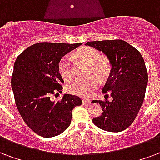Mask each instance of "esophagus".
<instances>
[{"label": "esophagus", "instance_id": "34e87169", "mask_svg": "<svg viewBox=\"0 0 160 160\" xmlns=\"http://www.w3.org/2000/svg\"><path fill=\"white\" fill-rule=\"evenodd\" d=\"M82 102L84 105H90L91 104V101H89V100H85V99H82Z\"/></svg>", "mask_w": 160, "mask_h": 160}]
</instances>
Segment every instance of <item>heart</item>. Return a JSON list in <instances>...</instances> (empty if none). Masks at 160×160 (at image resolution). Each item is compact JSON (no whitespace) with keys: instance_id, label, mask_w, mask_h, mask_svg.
Masks as SVG:
<instances>
[{"instance_id":"heart-1","label":"heart","mask_w":160,"mask_h":160,"mask_svg":"<svg viewBox=\"0 0 160 160\" xmlns=\"http://www.w3.org/2000/svg\"><path fill=\"white\" fill-rule=\"evenodd\" d=\"M75 58L90 65L89 75H96L100 80H107L111 72V64L107 58L102 57V53L96 48L84 47L78 49L75 53ZM58 71L61 77L68 80L73 75L71 61L68 56L60 58L58 64ZM99 85V80L95 76L87 80H75L67 85L69 93L77 95L82 97H88L96 91Z\"/></svg>"}]
</instances>
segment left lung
<instances>
[{"label": "left lung", "mask_w": 160, "mask_h": 160, "mask_svg": "<svg viewBox=\"0 0 160 160\" xmlns=\"http://www.w3.org/2000/svg\"><path fill=\"white\" fill-rule=\"evenodd\" d=\"M107 55L112 65L102 93L112 101H93L103 112L93 123L105 131L118 132L128 128L135 120L144 100L148 72L144 60L134 47L123 40H103L85 43Z\"/></svg>", "instance_id": "left-lung-1"}]
</instances>
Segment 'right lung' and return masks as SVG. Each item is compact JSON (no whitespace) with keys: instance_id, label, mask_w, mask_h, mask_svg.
Listing matches in <instances>:
<instances>
[{"instance_id":"add662e5","label":"right lung","mask_w":160,"mask_h":160,"mask_svg":"<svg viewBox=\"0 0 160 160\" xmlns=\"http://www.w3.org/2000/svg\"><path fill=\"white\" fill-rule=\"evenodd\" d=\"M81 44L35 43L16 59L12 75L16 106L25 123L39 136L54 137L65 131L71 122L72 110L82 104L80 97L69 94L59 102L50 100L51 95L63 89L58 61Z\"/></svg>"}]
</instances>
